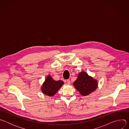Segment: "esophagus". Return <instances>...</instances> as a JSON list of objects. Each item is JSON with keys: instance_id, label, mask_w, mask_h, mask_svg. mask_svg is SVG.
I'll list each match as a JSON object with an SVG mask.
<instances>
[{"instance_id": "esophagus-1", "label": "esophagus", "mask_w": 129, "mask_h": 129, "mask_svg": "<svg viewBox=\"0 0 129 129\" xmlns=\"http://www.w3.org/2000/svg\"><path fill=\"white\" fill-rule=\"evenodd\" d=\"M67 83L68 84H70V80H67Z\"/></svg>"}]
</instances>
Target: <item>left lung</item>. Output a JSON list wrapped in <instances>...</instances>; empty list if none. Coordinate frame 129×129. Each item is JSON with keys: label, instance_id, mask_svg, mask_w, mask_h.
Listing matches in <instances>:
<instances>
[{"label": "left lung", "instance_id": "left-lung-1", "mask_svg": "<svg viewBox=\"0 0 129 129\" xmlns=\"http://www.w3.org/2000/svg\"><path fill=\"white\" fill-rule=\"evenodd\" d=\"M73 85L81 95L86 96L96 89L98 82L88 75L86 72H80L78 77L73 83Z\"/></svg>", "mask_w": 129, "mask_h": 129}]
</instances>
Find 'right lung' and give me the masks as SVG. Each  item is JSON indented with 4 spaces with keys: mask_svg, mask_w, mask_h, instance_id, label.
Masks as SVG:
<instances>
[{
    "mask_svg": "<svg viewBox=\"0 0 129 129\" xmlns=\"http://www.w3.org/2000/svg\"><path fill=\"white\" fill-rule=\"evenodd\" d=\"M63 84L62 81H54L50 76H48L42 85L41 90L44 94L52 96L57 93Z\"/></svg>",
    "mask_w": 129,
    "mask_h": 129,
    "instance_id": "obj_1",
    "label": "right lung"
}]
</instances>
